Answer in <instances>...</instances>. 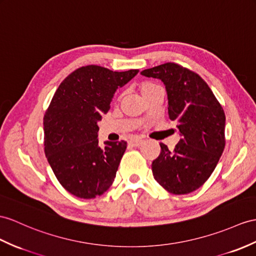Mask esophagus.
I'll return each instance as SVG.
<instances>
[{
    "instance_id": "esophagus-1",
    "label": "esophagus",
    "mask_w": 256,
    "mask_h": 256,
    "mask_svg": "<svg viewBox=\"0 0 256 256\" xmlns=\"http://www.w3.org/2000/svg\"><path fill=\"white\" fill-rule=\"evenodd\" d=\"M143 143V140L142 139H139V138H134L132 140H130V144L134 146H141Z\"/></svg>"
}]
</instances>
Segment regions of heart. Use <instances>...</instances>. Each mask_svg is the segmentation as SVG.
Masks as SVG:
<instances>
[{
	"label": "heart",
	"instance_id": "1",
	"mask_svg": "<svg viewBox=\"0 0 256 256\" xmlns=\"http://www.w3.org/2000/svg\"><path fill=\"white\" fill-rule=\"evenodd\" d=\"M156 84H154L152 82H142L140 84V91L142 93V96H144L146 93H148L151 90H153L154 88H156Z\"/></svg>",
	"mask_w": 256,
	"mask_h": 256
}]
</instances>
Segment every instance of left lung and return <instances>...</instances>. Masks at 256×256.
<instances>
[{
  "label": "left lung",
  "instance_id": "1",
  "mask_svg": "<svg viewBox=\"0 0 256 256\" xmlns=\"http://www.w3.org/2000/svg\"><path fill=\"white\" fill-rule=\"evenodd\" d=\"M141 74L164 82L168 115L182 136L174 150L160 143V154L152 163L154 179L172 194L193 192L210 178L225 148L224 110L208 84L188 68L165 63Z\"/></svg>",
  "mask_w": 256,
  "mask_h": 256
}]
</instances>
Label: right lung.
<instances>
[{
  "instance_id": "add662e5",
  "label": "right lung",
  "mask_w": 256,
  "mask_h": 256,
  "mask_svg": "<svg viewBox=\"0 0 256 256\" xmlns=\"http://www.w3.org/2000/svg\"><path fill=\"white\" fill-rule=\"evenodd\" d=\"M138 72L88 65L68 74L56 90L43 118L44 152L60 184L74 196L94 198L113 184L127 142L101 146L98 122L115 91Z\"/></svg>"
}]
</instances>
